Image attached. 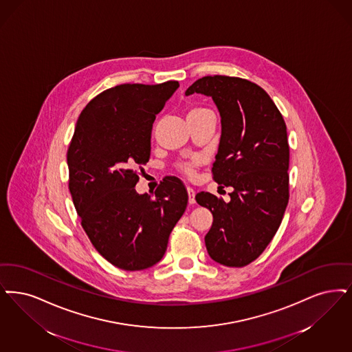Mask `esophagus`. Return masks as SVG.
Instances as JSON below:
<instances>
[{
  "label": "esophagus",
  "instance_id": "34e87169",
  "mask_svg": "<svg viewBox=\"0 0 352 352\" xmlns=\"http://www.w3.org/2000/svg\"><path fill=\"white\" fill-rule=\"evenodd\" d=\"M187 194H188V203L194 204L195 203V190L191 187H187Z\"/></svg>",
  "mask_w": 352,
  "mask_h": 352
}]
</instances>
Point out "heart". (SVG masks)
Segmentation results:
<instances>
[{
    "mask_svg": "<svg viewBox=\"0 0 352 352\" xmlns=\"http://www.w3.org/2000/svg\"><path fill=\"white\" fill-rule=\"evenodd\" d=\"M207 111H210V110L204 109V107H199V106H192V107H190L187 110V118L194 116V115H197V113H207ZM197 164H199V161H197V158L191 160V161H184V162L178 164V170L184 175H187V177H194L195 175V166H197Z\"/></svg>",
    "mask_w": 352,
    "mask_h": 352,
    "instance_id": "heart-1",
    "label": "heart"
}]
</instances>
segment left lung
Listing matches in <instances>:
<instances>
[{"mask_svg": "<svg viewBox=\"0 0 352 352\" xmlns=\"http://www.w3.org/2000/svg\"><path fill=\"white\" fill-rule=\"evenodd\" d=\"M210 96L221 115V139L213 162V181L232 186L230 201L197 192L212 212L206 246L226 267H243L265 252L278 232L289 199L287 126L267 93L249 80L206 76L186 96Z\"/></svg>", "mask_w": 352, "mask_h": 352, "instance_id": "8db88e82", "label": "left lung"}]
</instances>
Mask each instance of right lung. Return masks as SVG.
Instances as JSON below:
<instances>
[{
	"mask_svg": "<svg viewBox=\"0 0 352 352\" xmlns=\"http://www.w3.org/2000/svg\"><path fill=\"white\" fill-rule=\"evenodd\" d=\"M179 86L123 84L91 99L80 113L67 160L69 191L93 246L115 267L139 271L161 261L188 194L165 177L139 195V169L149 161L155 115Z\"/></svg>",
	"mask_w": 352,
	"mask_h": 352,
	"instance_id": "1",
	"label": "right lung"
}]
</instances>
